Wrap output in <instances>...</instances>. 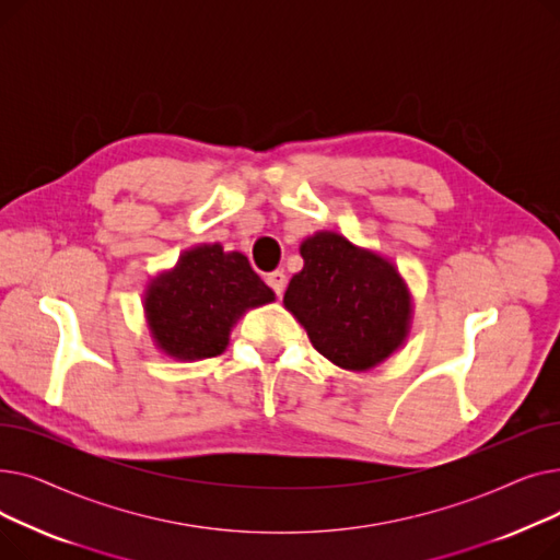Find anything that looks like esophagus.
I'll return each mask as SVG.
<instances>
[{"instance_id":"obj_1","label":"esophagus","mask_w":560,"mask_h":560,"mask_svg":"<svg viewBox=\"0 0 560 560\" xmlns=\"http://www.w3.org/2000/svg\"><path fill=\"white\" fill-rule=\"evenodd\" d=\"M285 283H288V279H285V275H283L281 270H275V272H270V275H268V285L275 290V295H277V298H281V295H283Z\"/></svg>"}]
</instances>
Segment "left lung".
<instances>
[{"instance_id":"obj_1","label":"left lung","mask_w":560,"mask_h":560,"mask_svg":"<svg viewBox=\"0 0 560 560\" xmlns=\"http://www.w3.org/2000/svg\"><path fill=\"white\" fill-rule=\"evenodd\" d=\"M304 268L283 306L334 365L365 372L397 351L410 329V292L395 265L345 235L317 231L300 247Z\"/></svg>"}]
</instances>
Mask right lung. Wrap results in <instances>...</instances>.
Returning a JSON list of instances; mask_svg holds the SVG:
<instances>
[{"label": "right lung", "mask_w": 560, "mask_h": 560, "mask_svg": "<svg viewBox=\"0 0 560 560\" xmlns=\"http://www.w3.org/2000/svg\"><path fill=\"white\" fill-rule=\"evenodd\" d=\"M275 302L241 252L197 245L144 290V317L163 354L176 361L220 357L231 327L249 308Z\"/></svg>", "instance_id": "1"}]
</instances>
